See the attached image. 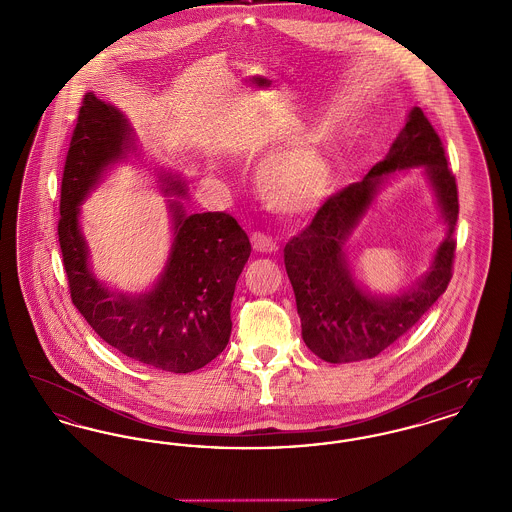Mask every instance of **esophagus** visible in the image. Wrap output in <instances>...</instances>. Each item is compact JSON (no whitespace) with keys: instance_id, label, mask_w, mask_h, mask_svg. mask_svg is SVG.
I'll return each mask as SVG.
<instances>
[{"instance_id":"1","label":"esophagus","mask_w":512,"mask_h":512,"mask_svg":"<svg viewBox=\"0 0 512 512\" xmlns=\"http://www.w3.org/2000/svg\"><path fill=\"white\" fill-rule=\"evenodd\" d=\"M251 245L259 253H276V249H278L276 242L267 234H263V232H253L251 234Z\"/></svg>"}]
</instances>
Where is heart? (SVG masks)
<instances>
[{"label": "heart", "instance_id": "b5f03b06", "mask_svg": "<svg viewBox=\"0 0 512 512\" xmlns=\"http://www.w3.org/2000/svg\"><path fill=\"white\" fill-rule=\"evenodd\" d=\"M334 182L328 157L313 144L297 142L268 155L257 184L268 205L286 215H303L326 199Z\"/></svg>", "mask_w": 512, "mask_h": 512}]
</instances>
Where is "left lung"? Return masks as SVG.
<instances>
[{"mask_svg": "<svg viewBox=\"0 0 512 512\" xmlns=\"http://www.w3.org/2000/svg\"><path fill=\"white\" fill-rule=\"evenodd\" d=\"M409 168H422L427 176L446 224V236L427 272L413 287L378 296L352 276L346 244L377 192L395 171ZM457 217V184L447 167L445 149L422 109L413 107L390 153L361 182L328 197L313 222L286 244L284 263L305 345L326 363H355L380 355L411 330L447 290Z\"/></svg>", "mask_w": 512, "mask_h": 512, "instance_id": "8db88e82", "label": "left lung"}]
</instances>
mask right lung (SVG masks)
<instances>
[{"label": "right lung", "instance_id": "obj_1", "mask_svg": "<svg viewBox=\"0 0 512 512\" xmlns=\"http://www.w3.org/2000/svg\"><path fill=\"white\" fill-rule=\"evenodd\" d=\"M140 155L136 132L115 105L86 94L78 111L61 184L59 245L74 307L122 355L186 374L211 363L230 340V305L251 253L249 238L226 213L188 215L186 184L159 171L172 220L169 257L157 282L140 293L107 288L90 267L80 205L113 165Z\"/></svg>", "mask_w": 512, "mask_h": 512}]
</instances>
